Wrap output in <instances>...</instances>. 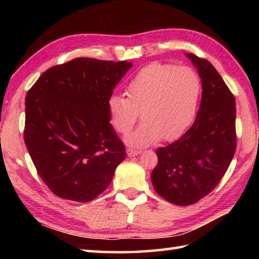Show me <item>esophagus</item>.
<instances>
[{
    "mask_svg": "<svg viewBox=\"0 0 259 259\" xmlns=\"http://www.w3.org/2000/svg\"><path fill=\"white\" fill-rule=\"evenodd\" d=\"M126 153H128L129 157H134V156H137V155H140L141 151L133 149V148H128V149H126Z\"/></svg>",
    "mask_w": 259,
    "mask_h": 259,
    "instance_id": "obj_1",
    "label": "esophagus"
}]
</instances>
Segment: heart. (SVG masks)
Listing matches in <instances>:
<instances>
[{"label":"heart","mask_w":259,"mask_h":259,"mask_svg":"<svg viewBox=\"0 0 259 259\" xmlns=\"http://www.w3.org/2000/svg\"><path fill=\"white\" fill-rule=\"evenodd\" d=\"M201 93L195 70L166 63H150L139 70L125 85L126 98L113 95L108 100L109 122L125 136L139 119L144 120L129 142L147 146L160 138H179L192 123Z\"/></svg>","instance_id":"obj_1"}]
</instances>
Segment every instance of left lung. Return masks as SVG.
Returning a JSON list of instances; mask_svg holds the SVG:
<instances>
[{
  "label": "left lung",
  "instance_id": "left-lung-1",
  "mask_svg": "<svg viewBox=\"0 0 259 259\" xmlns=\"http://www.w3.org/2000/svg\"><path fill=\"white\" fill-rule=\"evenodd\" d=\"M187 56L201 78L200 107L181 138L158 148V163L151 174L157 194L178 206L192 205L216 188L237 146L234 95L208 60Z\"/></svg>",
  "mask_w": 259,
  "mask_h": 259
}]
</instances>
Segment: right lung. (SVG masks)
Returning a JSON list of instances; mask_svg holds the SVG:
<instances>
[{"instance_id": "right-lung-1", "label": "right lung", "mask_w": 259, "mask_h": 259, "mask_svg": "<svg viewBox=\"0 0 259 259\" xmlns=\"http://www.w3.org/2000/svg\"><path fill=\"white\" fill-rule=\"evenodd\" d=\"M131 65L75 58L48 69L27 91L24 142L56 196L88 202L111 184L125 148L109 122L107 104Z\"/></svg>"}]
</instances>
